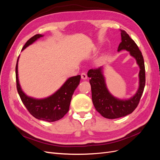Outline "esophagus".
Returning a JSON list of instances; mask_svg holds the SVG:
<instances>
[{
  "mask_svg": "<svg viewBox=\"0 0 160 160\" xmlns=\"http://www.w3.org/2000/svg\"><path fill=\"white\" fill-rule=\"evenodd\" d=\"M81 79L83 80H85L88 79V76H87L86 73H85V72H82V73L81 74Z\"/></svg>",
  "mask_w": 160,
  "mask_h": 160,
  "instance_id": "34e87169",
  "label": "esophagus"
}]
</instances>
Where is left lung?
I'll return each instance as SVG.
<instances>
[{"mask_svg": "<svg viewBox=\"0 0 160 160\" xmlns=\"http://www.w3.org/2000/svg\"><path fill=\"white\" fill-rule=\"evenodd\" d=\"M120 31L122 42L118 47V51H127L136 60L137 64L139 67V88L135 94L129 99L117 98L108 89L103 75V67L89 70L88 76L90 77L89 83L94 107L103 117L108 119L119 118L132 113L138 107L146 83L145 65L142 52L128 34L125 31Z\"/></svg>", "mask_w": 160, "mask_h": 160, "instance_id": "left-lung-1", "label": "left lung"}]
</instances>
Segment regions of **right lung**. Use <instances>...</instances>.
I'll list each match as a JSON object with an SVG mask.
<instances>
[{"label": "right lung", "mask_w": 160, "mask_h": 160, "mask_svg": "<svg viewBox=\"0 0 160 160\" xmlns=\"http://www.w3.org/2000/svg\"><path fill=\"white\" fill-rule=\"evenodd\" d=\"M43 35H36L31 37L24 45L21 51L31 45ZM16 65L17 88L22 102L29 113L38 119L49 122L59 120L68 112L72 94L79 85L81 75L69 77L61 88L51 95L42 99H36L27 95L21 89L19 83L18 74V62Z\"/></svg>", "instance_id": "1"}]
</instances>
